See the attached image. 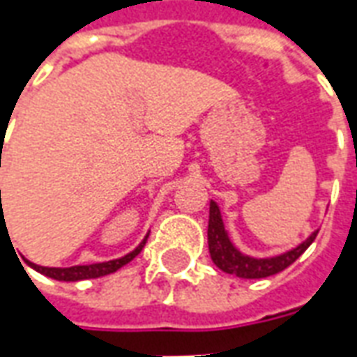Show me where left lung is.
Listing matches in <instances>:
<instances>
[{"label": "left lung", "mask_w": 357, "mask_h": 357, "mask_svg": "<svg viewBox=\"0 0 357 357\" xmlns=\"http://www.w3.org/2000/svg\"><path fill=\"white\" fill-rule=\"evenodd\" d=\"M317 237V231H314L302 245L292 248L284 255L273 256V258H250L239 252L233 247V243L227 237L222 214L214 201H210V218H208V250L212 256V262L218 268L231 273V275L243 277V279H262V277L275 275L284 268H289L292 262L298 260V256L306 250Z\"/></svg>", "instance_id": "8db88e82"}]
</instances>
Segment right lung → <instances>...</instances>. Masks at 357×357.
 Instances as JSON below:
<instances>
[{"label": "right lung", "instance_id": "obj_1", "mask_svg": "<svg viewBox=\"0 0 357 357\" xmlns=\"http://www.w3.org/2000/svg\"><path fill=\"white\" fill-rule=\"evenodd\" d=\"M1 193V191H0ZM147 239H143L139 247L135 248L130 255L122 256L118 260H110V262H101V264H89V266H73V268H43V266H38V264L28 262L30 268H34L36 271H40L43 275L51 277V279H57V281H82V279H95V277L109 275L112 271H116L122 266H126L128 262H132L135 256L139 255L143 247H145Z\"/></svg>", "mask_w": 357, "mask_h": 357}]
</instances>
